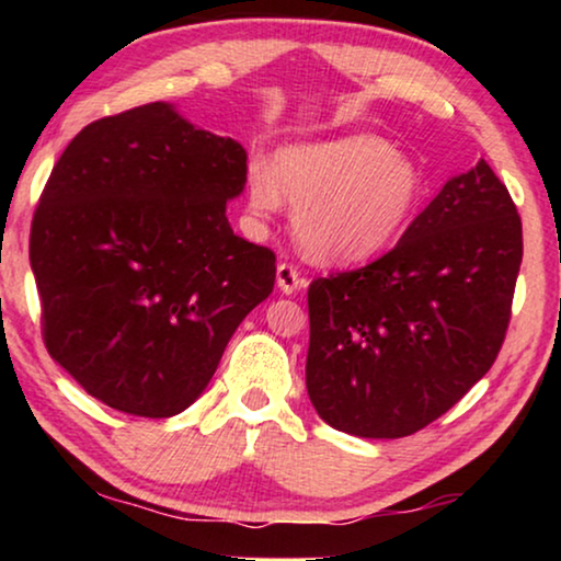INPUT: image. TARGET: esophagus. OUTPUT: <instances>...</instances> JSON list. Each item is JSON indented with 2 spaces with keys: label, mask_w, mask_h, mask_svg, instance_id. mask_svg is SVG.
<instances>
[{
  "label": "esophagus",
  "mask_w": 561,
  "mask_h": 561,
  "mask_svg": "<svg viewBox=\"0 0 561 561\" xmlns=\"http://www.w3.org/2000/svg\"><path fill=\"white\" fill-rule=\"evenodd\" d=\"M275 283H278L283 294H296V290H301L306 286V278H301L298 267L290 263H280L278 271H275Z\"/></svg>",
  "instance_id": "1"
}]
</instances>
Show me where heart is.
Wrapping results in <instances>:
<instances>
[{
  "label": "heart",
  "mask_w": 561,
  "mask_h": 561,
  "mask_svg": "<svg viewBox=\"0 0 561 561\" xmlns=\"http://www.w3.org/2000/svg\"><path fill=\"white\" fill-rule=\"evenodd\" d=\"M255 217L296 206V237L324 263H363L401 234L424 194L411 156L375 135L286 145L273 168L252 160L244 175Z\"/></svg>",
  "instance_id": "b5f03b06"
}]
</instances>
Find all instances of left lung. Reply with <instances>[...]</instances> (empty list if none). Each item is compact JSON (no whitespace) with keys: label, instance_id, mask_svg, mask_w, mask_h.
Returning a JSON list of instances; mask_svg holds the SVG:
<instances>
[{"label":"left lung","instance_id":"obj_1","mask_svg":"<svg viewBox=\"0 0 561 561\" xmlns=\"http://www.w3.org/2000/svg\"><path fill=\"white\" fill-rule=\"evenodd\" d=\"M524 232L485 160L444 183L401 242L309 286L306 390L329 426L365 439L416 434L503 347Z\"/></svg>","mask_w":561,"mask_h":561}]
</instances>
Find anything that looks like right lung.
Returning <instances> with one entry per match:
<instances>
[{
	"mask_svg": "<svg viewBox=\"0 0 561 561\" xmlns=\"http://www.w3.org/2000/svg\"><path fill=\"white\" fill-rule=\"evenodd\" d=\"M248 152L152 102L91 122L53 165L30 229L50 357L96 401L168 419L273 294V250L232 232Z\"/></svg>",
	"mask_w": 561,
	"mask_h": 561,
	"instance_id": "1",
	"label": "right lung"
}]
</instances>
